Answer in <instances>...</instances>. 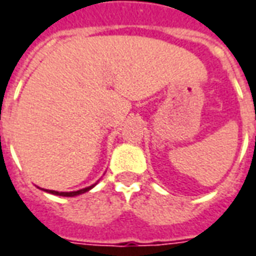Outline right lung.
<instances>
[{
    "label": "right lung",
    "mask_w": 256,
    "mask_h": 256,
    "mask_svg": "<svg viewBox=\"0 0 256 256\" xmlns=\"http://www.w3.org/2000/svg\"><path fill=\"white\" fill-rule=\"evenodd\" d=\"M96 184H92L90 187H86L83 190H78V191H70V192H60V191H52V190H46L48 192H51V194H55V196H78V194H83L86 191L91 190L92 187H94Z\"/></svg>",
    "instance_id": "right-lung-1"
}]
</instances>
